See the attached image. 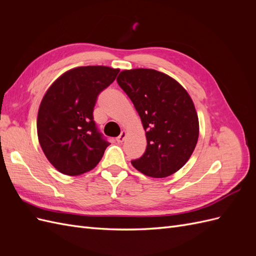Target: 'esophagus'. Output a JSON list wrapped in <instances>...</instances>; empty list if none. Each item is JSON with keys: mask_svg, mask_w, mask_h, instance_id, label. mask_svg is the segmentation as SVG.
I'll return each mask as SVG.
<instances>
[{"mask_svg": "<svg viewBox=\"0 0 256 256\" xmlns=\"http://www.w3.org/2000/svg\"><path fill=\"white\" fill-rule=\"evenodd\" d=\"M126 136H127L126 131H122V134H120L118 138H116V140H118V143H122V142H124V140H125V138H126Z\"/></svg>", "mask_w": 256, "mask_h": 256, "instance_id": "obj_1", "label": "esophagus"}]
</instances>
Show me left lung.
<instances>
[{
	"label": "left lung",
	"mask_w": 256,
	"mask_h": 256,
	"mask_svg": "<svg viewBox=\"0 0 256 256\" xmlns=\"http://www.w3.org/2000/svg\"><path fill=\"white\" fill-rule=\"evenodd\" d=\"M116 81L132 102L146 132V150L131 164L154 178L174 174L189 160L198 138V114L187 90L154 69L124 70Z\"/></svg>",
	"instance_id": "8db88e82"
}]
</instances>
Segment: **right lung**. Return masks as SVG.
Returning a JSON list of instances; mask_svg holds the SVG:
<instances>
[{"instance_id":"right-lung-1","label":"right lung","mask_w":256,"mask_h":256,"mask_svg":"<svg viewBox=\"0 0 256 256\" xmlns=\"http://www.w3.org/2000/svg\"><path fill=\"white\" fill-rule=\"evenodd\" d=\"M120 69L84 66L72 69L54 82L38 110L37 134L50 164L60 173L76 176L94 168L110 142L94 120L100 92Z\"/></svg>"}]
</instances>
